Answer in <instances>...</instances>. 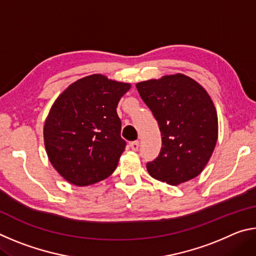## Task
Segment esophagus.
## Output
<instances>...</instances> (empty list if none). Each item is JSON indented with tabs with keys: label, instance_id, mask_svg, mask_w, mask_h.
Instances as JSON below:
<instances>
[{
	"label": "esophagus",
	"instance_id": "1",
	"mask_svg": "<svg viewBox=\"0 0 256 256\" xmlns=\"http://www.w3.org/2000/svg\"><path fill=\"white\" fill-rule=\"evenodd\" d=\"M130 146H131V149L133 151H138V146H140V142L138 141H133L130 144Z\"/></svg>",
	"mask_w": 256,
	"mask_h": 256
}]
</instances>
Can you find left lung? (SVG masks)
Instances as JSON below:
<instances>
[{
    "label": "left lung",
    "mask_w": 256,
    "mask_h": 256,
    "mask_svg": "<svg viewBox=\"0 0 256 256\" xmlns=\"http://www.w3.org/2000/svg\"><path fill=\"white\" fill-rule=\"evenodd\" d=\"M162 133L158 157L146 162L154 178L178 185L201 174L218 138V118L204 88L184 74L136 84Z\"/></svg>",
    "instance_id": "obj_1"
}]
</instances>
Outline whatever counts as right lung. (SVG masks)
I'll use <instances>...</instances> for the list:
<instances>
[{
  "label": "right lung",
  "instance_id": "obj_1",
  "mask_svg": "<svg viewBox=\"0 0 256 256\" xmlns=\"http://www.w3.org/2000/svg\"><path fill=\"white\" fill-rule=\"evenodd\" d=\"M131 84L92 74L73 82L52 106L44 125L50 164L68 183L86 186L112 175L126 142L116 112Z\"/></svg>",
  "mask_w": 256,
  "mask_h": 256
}]
</instances>
